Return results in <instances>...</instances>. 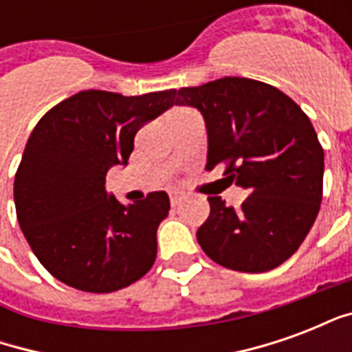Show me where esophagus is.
Masks as SVG:
<instances>
[{
    "mask_svg": "<svg viewBox=\"0 0 352 352\" xmlns=\"http://www.w3.org/2000/svg\"><path fill=\"white\" fill-rule=\"evenodd\" d=\"M183 199H184V194L183 192H169V201H171V206H181L183 204Z\"/></svg>",
    "mask_w": 352,
    "mask_h": 352,
    "instance_id": "34e87169",
    "label": "esophagus"
}]
</instances>
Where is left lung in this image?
<instances>
[{"label": "left lung", "mask_w": 352, "mask_h": 352, "mask_svg": "<svg viewBox=\"0 0 352 352\" xmlns=\"http://www.w3.org/2000/svg\"><path fill=\"white\" fill-rule=\"evenodd\" d=\"M179 105L206 118V169L224 166L228 183L251 196L241 207L209 196L211 213L198 230L209 258L234 272H270L294 254L322 201L324 151L302 107L279 88L224 77L175 90Z\"/></svg>", "instance_id": "obj_1"}]
</instances>
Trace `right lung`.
Returning <instances> with one entry per match:
<instances>
[{
  "label": "right lung",
  "mask_w": 352,
  "mask_h": 352,
  "mask_svg": "<svg viewBox=\"0 0 352 352\" xmlns=\"http://www.w3.org/2000/svg\"><path fill=\"white\" fill-rule=\"evenodd\" d=\"M173 103L175 90H82L32 131L14 175L16 219L37 260L67 287L107 294L153 267L168 194L151 192L124 206L107 192L105 177L128 164L139 128Z\"/></svg>",
  "instance_id": "obj_1"
}]
</instances>
